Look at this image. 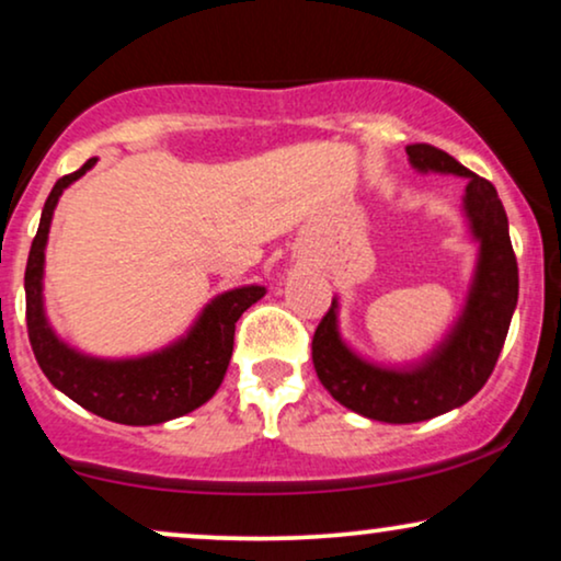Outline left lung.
<instances>
[{"instance_id": "8db88e82", "label": "left lung", "mask_w": 561, "mask_h": 561, "mask_svg": "<svg viewBox=\"0 0 561 561\" xmlns=\"http://www.w3.org/2000/svg\"><path fill=\"white\" fill-rule=\"evenodd\" d=\"M410 164L468 180L465 211L481 242L476 279L462 316L421 366L389 370L357 357L336 332V300L313 334V368L336 402L381 423H417L460 408L494 370L517 306V259L496 187L442 148L408 146Z\"/></svg>"}]
</instances>
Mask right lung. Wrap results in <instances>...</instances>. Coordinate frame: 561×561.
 Masks as SVG:
<instances>
[{
    "instance_id": "1",
    "label": "right lung",
    "mask_w": 561,
    "mask_h": 561,
    "mask_svg": "<svg viewBox=\"0 0 561 561\" xmlns=\"http://www.w3.org/2000/svg\"><path fill=\"white\" fill-rule=\"evenodd\" d=\"M93 164L96 159H88L78 172L59 178L44 204L38 232L28 253V266H25L28 340L46 379L88 413L125 423V426H157L211 400L232 357L234 323L255 300L263 298L266 289L251 285L229 289L214 298L187 336L161 353L130 357V360H99V357L80 355L78 350L67 347L51 332L44 316V248L59 195L67 185L83 178Z\"/></svg>"
}]
</instances>
